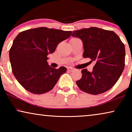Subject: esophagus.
<instances>
[{"mask_svg": "<svg viewBox=\"0 0 132 132\" xmlns=\"http://www.w3.org/2000/svg\"><path fill=\"white\" fill-rule=\"evenodd\" d=\"M74 70H75V68H73L71 67L68 68V71H73Z\"/></svg>", "mask_w": 132, "mask_h": 132, "instance_id": "34e87169", "label": "esophagus"}]
</instances>
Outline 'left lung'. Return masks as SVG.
I'll return each instance as SVG.
<instances>
[{
  "label": "left lung",
  "mask_w": 132,
  "mask_h": 132,
  "mask_svg": "<svg viewBox=\"0 0 132 132\" xmlns=\"http://www.w3.org/2000/svg\"><path fill=\"white\" fill-rule=\"evenodd\" d=\"M81 39L83 56L95 64L93 71L82 70V76L76 84L82 91L93 95L111 89L120 78L125 66V47L120 37L111 30L91 27L73 32Z\"/></svg>",
  "instance_id": "8db88e82"
}]
</instances>
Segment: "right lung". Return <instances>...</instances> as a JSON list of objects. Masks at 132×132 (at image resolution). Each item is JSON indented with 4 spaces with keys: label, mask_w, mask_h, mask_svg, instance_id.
I'll list each match as a JSON object with an SVG mask.
<instances>
[{
    "label": "right lung",
    "mask_w": 132,
    "mask_h": 132,
    "mask_svg": "<svg viewBox=\"0 0 132 132\" xmlns=\"http://www.w3.org/2000/svg\"><path fill=\"white\" fill-rule=\"evenodd\" d=\"M71 33L41 27L18 34L10 50V59L14 76L25 89L41 94L53 89L67 68L51 67L47 55Z\"/></svg>",
    "instance_id": "add662e5"
}]
</instances>
